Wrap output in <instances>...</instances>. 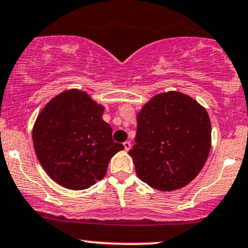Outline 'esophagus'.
Wrapping results in <instances>:
<instances>
[{
  "label": "esophagus",
  "mask_w": 248,
  "mask_h": 248,
  "mask_svg": "<svg viewBox=\"0 0 248 248\" xmlns=\"http://www.w3.org/2000/svg\"><path fill=\"white\" fill-rule=\"evenodd\" d=\"M124 151H129L132 145H130L129 141H126V142H124Z\"/></svg>",
  "instance_id": "1"
}]
</instances>
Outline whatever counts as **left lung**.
Instances as JSON below:
<instances>
[{"instance_id": "obj_1", "label": "left lung", "mask_w": 248, "mask_h": 248, "mask_svg": "<svg viewBox=\"0 0 248 248\" xmlns=\"http://www.w3.org/2000/svg\"><path fill=\"white\" fill-rule=\"evenodd\" d=\"M137 122L135 145L129 155L139 179L165 192L194 180L211 151L207 110L188 95L170 91L145 103Z\"/></svg>"}]
</instances>
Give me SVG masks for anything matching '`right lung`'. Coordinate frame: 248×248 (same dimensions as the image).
Masks as SVG:
<instances>
[{
	"mask_svg": "<svg viewBox=\"0 0 248 248\" xmlns=\"http://www.w3.org/2000/svg\"><path fill=\"white\" fill-rule=\"evenodd\" d=\"M105 107L80 89L54 96L32 127V142L41 166L60 186L89 188L102 180L110 159L124 148L114 142L102 120Z\"/></svg>",
	"mask_w": 248,
	"mask_h": 248,
	"instance_id": "right-lung-1",
	"label": "right lung"
}]
</instances>
